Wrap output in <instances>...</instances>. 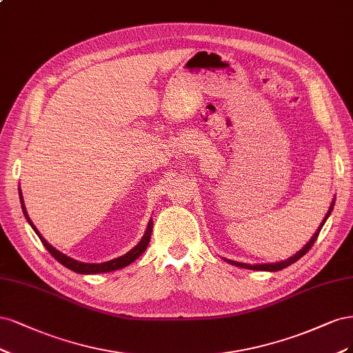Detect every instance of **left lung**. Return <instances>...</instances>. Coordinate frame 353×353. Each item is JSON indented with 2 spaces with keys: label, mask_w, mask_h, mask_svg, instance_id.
I'll return each instance as SVG.
<instances>
[{
  "label": "left lung",
  "mask_w": 353,
  "mask_h": 353,
  "mask_svg": "<svg viewBox=\"0 0 353 353\" xmlns=\"http://www.w3.org/2000/svg\"><path fill=\"white\" fill-rule=\"evenodd\" d=\"M333 207H334V199H333V202H332V205H330V208H328V212L325 214V217H324V220H323V223L320 224V227H318V230L315 232V234L311 237V241L306 243L301 251L298 252V254H294L293 256H290L289 259H286V261H280V263H274V264H254V265H251V264H243V263H236V261H230V259H225L227 263L229 264H232V265H236V267H241V268H248V270H258V271H279V270H283V268H286V267H289V265H292L293 263H296V261L299 259V258H302L306 252L310 251V249L312 248V245L315 243V241H316V237H318V234H320V232H321V229H323V225H324V223L327 221V219H328V215L332 214V211H333Z\"/></svg>",
  "instance_id": "obj_1"
}]
</instances>
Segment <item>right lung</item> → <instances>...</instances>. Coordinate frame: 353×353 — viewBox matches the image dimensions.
Masks as SVG:
<instances>
[{"instance_id":"1","label":"right lung","mask_w":353,"mask_h":353,"mask_svg":"<svg viewBox=\"0 0 353 353\" xmlns=\"http://www.w3.org/2000/svg\"><path fill=\"white\" fill-rule=\"evenodd\" d=\"M19 193H20V202H21V210H23V214L25 217L28 220V223L32 225V229L35 230V233L39 236L42 245L47 248V251L59 261L60 264H63L64 267H67L69 270L74 271V272H79V274H98V272H108V271H116V270H120V268H124L128 267L129 264H132L134 259H138L143 252L145 249L148 248V243H150V239H151V233H152V220H150V223H148V227H146V232L143 234V237L141 239V242L136 245L133 249H130V251L128 254H124L123 256H119L116 259H111V261H107V263H101V264H86V263H79V261L67 256L64 254H61L60 251H57V249L54 246H51L45 239L41 236V233L38 232V229L35 225H33V223L30 221L29 215H28V211L25 208V203H23V198H21V192L19 189Z\"/></svg>"}]
</instances>
